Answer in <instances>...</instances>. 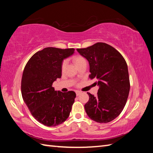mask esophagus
<instances>
[{
    "instance_id": "34e87169",
    "label": "esophagus",
    "mask_w": 153,
    "mask_h": 153,
    "mask_svg": "<svg viewBox=\"0 0 153 153\" xmlns=\"http://www.w3.org/2000/svg\"><path fill=\"white\" fill-rule=\"evenodd\" d=\"M76 95L78 96L80 95V94H82V91H76Z\"/></svg>"
}]
</instances>
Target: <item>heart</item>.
I'll return each instance as SVG.
<instances>
[{
	"instance_id": "obj_1",
	"label": "heart",
	"mask_w": 153,
	"mask_h": 153,
	"mask_svg": "<svg viewBox=\"0 0 153 153\" xmlns=\"http://www.w3.org/2000/svg\"><path fill=\"white\" fill-rule=\"evenodd\" d=\"M73 61L77 67L79 66L81 64L86 62V60L85 58H84V57H83L82 56H80V55L75 56L73 58ZM66 61L64 60L62 61V62L61 64V70L64 71L65 70V68H66Z\"/></svg>"
}]
</instances>
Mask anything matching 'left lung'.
<instances>
[{"mask_svg":"<svg viewBox=\"0 0 153 153\" xmlns=\"http://www.w3.org/2000/svg\"><path fill=\"white\" fill-rule=\"evenodd\" d=\"M89 61L91 79L98 80L97 97L89 93L85 110L89 118L99 123H108L120 115L130 89L128 66L116 48L105 43L77 48Z\"/></svg>","mask_w":153,"mask_h":153,"instance_id":"8db88e82","label":"left lung"}]
</instances>
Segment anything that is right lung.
Returning a JSON list of instances; mask_svg holds the SVG:
<instances>
[{
	"label": "right lung",
	"mask_w": 153,
	"mask_h": 153,
	"mask_svg": "<svg viewBox=\"0 0 153 153\" xmlns=\"http://www.w3.org/2000/svg\"><path fill=\"white\" fill-rule=\"evenodd\" d=\"M74 51L45 48L35 53L24 68L21 82L23 99L31 115L45 126L60 125L70 116L76 93L57 91L52 85L62 76V62Z\"/></svg>",
	"instance_id": "add662e5"
}]
</instances>
